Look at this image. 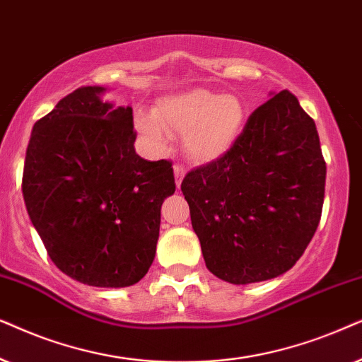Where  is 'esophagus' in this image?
I'll return each mask as SVG.
<instances>
[{
  "label": "esophagus",
  "instance_id": "1",
  "mask_svg": "<svg viewBox=\"0 0 362 362\" xmlns=\"http://www.w3.org/2000/svg\"><path fill=\"white\" fill-rule=\"evenodd\" d=\"M173 173H175V184H177V187H180V184H182V180H184V177H185V168L182 167V165H177L173 167Z\"/></svg>",
  "mask_w": 362,
  "mask_h": 362
}]
</instances>
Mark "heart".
Wrapping results in <instances>:
<instances>
[{"instance_id":"b5f03b06","label":"heart","mask_w":362,"mask_h":362,"mask_svg":"<svg viewBox=\"0 0 362 362\" xmlns=\"http://www.w3.org/2000/svg\"><path fill=\"white\" fill-rule=\"evenodd\" d=\"M247 110L237 95L209 89H189L165 95L152 115H137L139 132L156 144H165L167 132L184 134V148L192 160L215 162L235 146L243 131Z\"/></svg>"}]
</instances>
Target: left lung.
Returning <instances> with one entry per match:
<instances>
[{
  "mask_svg": "<svg viewBox=\"0 0 362 362\" xmlns=\"http://www.w3.org/2000/svg\"><path fill=\"white\" fill-rule=\"evenodd\" d=\"M325 182L315 120L290 90L274 94L223 157L182 182L206 268L233 285L286 273L320 223Z\"/></svg>",
  "mask_w": 362,
  "mask_h": 362,
  "instance_id": "obj_1",
  "label": "left lung"
}]
</instances>
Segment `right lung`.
I'll return each mask as SVG.
<instances>
[{"label":"right lung","instance_id":"1","mask_svg":"<svg viewBox=\"0 0 362 362\" xmlns=\"http://www.w3.org/2000/svg\"><path fill=\"white\" fill-rule=\"evenodd\" d=\"M104 93L76 89L35 124L23 197L62 273L89 286L125 288L151 268L175 178L172 162L137 156L132 107L105 103Z\"/></svg>","mask_w":362,"mask_h":362}]
</instances>
